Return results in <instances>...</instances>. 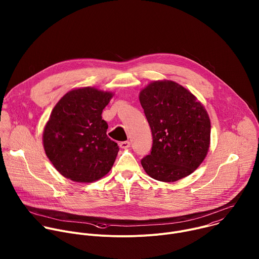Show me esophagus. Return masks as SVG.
Returning a JSON list of instances; mask_svg holds the SVG:
<instances>
[{"mask_svg":"<svg viewBox=\"0 0 259 259\" xmlns=\"http://www.w3.org/2000/svg\"><path fill=\"white\" fill-rule=\"evenodd\" d=\"M119 144H120L121 149H128V147H130V145H131V142L130 141H122Z\"/></svg>","mask_w":259,"mask_h":259,"instance_id":"obj_1","label":"esophagus"}]
</instances>
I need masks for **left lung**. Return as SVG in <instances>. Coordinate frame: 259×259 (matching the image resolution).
<instances>
[{
    "instance_id": "1",
    "label": "left lung",
    "mask_w": 259,
    "mask_h": 259,
    "mask_svg": "<svg viewBox=\"0 0 259 259\" xmlns=\"http://www.w3.org/2000/svg\"><path fill=\"white\" fill-rule=\"evenodd\" d=\"M153 134L151 154L141 160L152 178L174 182L193 173L210 145V119L188 89L173 81H156L139 94Z\"/></svg>"
}]
</instances>
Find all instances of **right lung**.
<instances>
[{"mask_svg":"<svg viewBox=\"0 0 259 259\" xmlns=\"http://www.w3.org/2000/svg\"><path fill=\"white\" fill-rule=\"evenodd\" d=\"M113 95L84 87L67 92L54 106L43 144L48 159L64 177L92 182L112 169L119 146L107 137L108 126L101 114Z\"/></svg>","mask_w":259,"mask_h":259,"instance_id":"add662e5","label":"right lung"}]
</instances>
